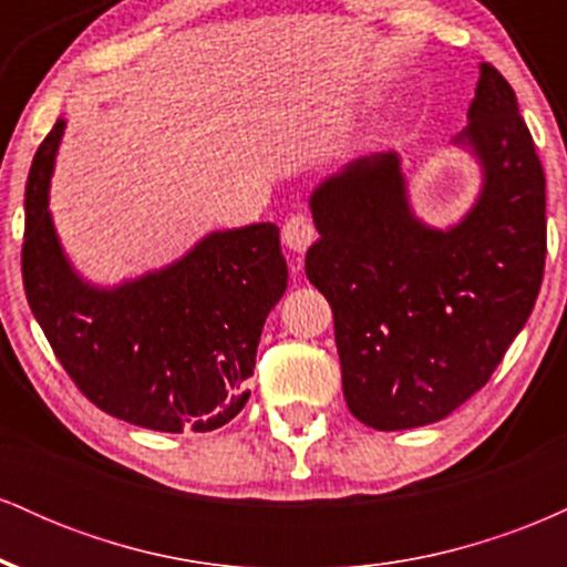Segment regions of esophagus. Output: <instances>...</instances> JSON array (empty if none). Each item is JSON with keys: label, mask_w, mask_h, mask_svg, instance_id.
<instances>
[{"label": "esophagus", "mask_w": 567, "mask_h": 567, "mask_svg": "<svg viewBox=\"0 0 567 567\" xmlns=\"http://www.w3.org/2000/svg\"><path fill=\"white\" fill-rule=\"evenodd\" d=\"M317 239V229L309 216H292L282 226V243L292 252H306L309 245Z\"/></svg>", "instance_id": "1"}]
</instances>
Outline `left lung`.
<instances>
[{
    "label": "left lung",
    "instance_id": "left-lung-1",
    "mask_svg": "<svg viewBox=\"0 0 567 567\" xmlns=\"http://www.w3.org/2000/svg\"><path fill=\"white\" fill-rule=\"evenodd\" d=\"M455 135L483 173L458 224L413 213L396 152L351 159L311 192L306 277L328 298L347 405L379 432L442 421L485 386L528 322L546 258V178L509 82L480 63Z\"/></svg>",
    "mask_w": 567,
    "mask_h": 567
}]
</instances>
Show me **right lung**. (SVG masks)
I'll return each mask as SVG.
<instances>
[{"label": "right lung", "instance_id": "obj_1", "mask_svg": "<svg viewBox=\"0 0 567 567\" xmlns=\"http://www.w3.org/2000/svg\"><path fill=\"white\" fill-rule=\"evenodd\" d=\"M58 120L25 184L23 288L31 315L93 405L154 432H213L245 408L269 311L288 288L275 224L210 231L178 261L103 288L63 252L53 213Z\"/></svg>", "mask_w": 567, "mask_h": 567}]
</instances>
